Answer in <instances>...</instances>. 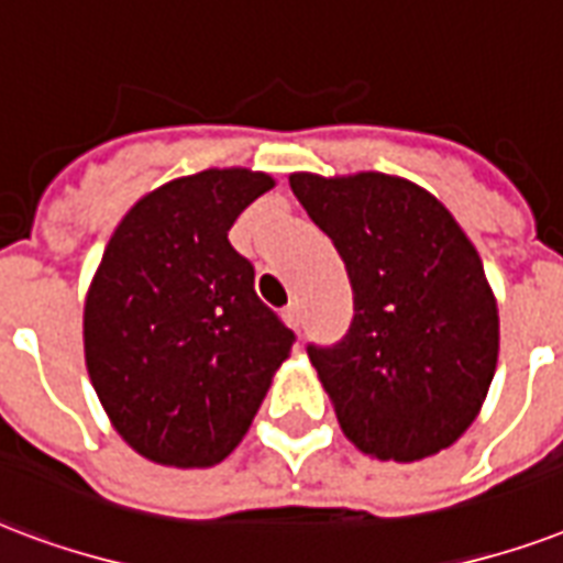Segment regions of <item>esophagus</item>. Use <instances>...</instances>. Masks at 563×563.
<instances>
[{
    "label": "esophagus",
    "instance_id": "1",
    "mask_svg": "<svg viewBox=\"0 0 563 563\" xmlns=\"http://www.w3.org/2000/svg\"><path fill=\"white\" fill-rule=\"evenodd\" d=\"M283 321H286L291 330H300V307H298V303H289V307L283 310Z\"/></svg>",
    "mask_w": 563,
    "mask_h": 563
}]
</instances>
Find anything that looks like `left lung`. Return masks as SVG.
<instances>
[{"label": "left lung", "mask_w": 563, "mask_h": 563, "mask_svg": "<svg viewBox=\"0 0 563 563\" xmlns=\"http://www.w3.org/2000/svg\"><path fill=\"white\" fill-rule=\"evenodd\" d=\"M289 186L336 244L354 289L349 336L307 349L342 434L396 463L457 443L499 360L496 295L470 235L405 177L298 170Z\"/></svg>", "instance_id": "8db88e82"}]
</instances>
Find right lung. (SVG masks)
<instances>
[{"label":"right lung","mask_w":563,"mask_h":563,"mask_svg":"<svg viewBox=\"0 0 563 563\" xmlns=\"http://www.w3.org/2000/svg\"><path fill=\"white\" fill-rule=\"evenodd\" d=\"M272 174L170 179L114 227L85 295V366L111 428L177 470L221 463L247 434L291 336L227 233Z\"/></svg>","instance_id":"add662e5"}]
</instances>
